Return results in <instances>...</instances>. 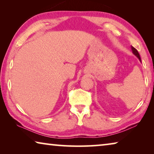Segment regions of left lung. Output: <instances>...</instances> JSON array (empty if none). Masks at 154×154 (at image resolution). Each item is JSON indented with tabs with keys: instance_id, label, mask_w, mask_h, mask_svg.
Masks as SVG:
<instances>
[{
	"instance_id": "obj_1",
	"label": "left lung",
	"mask_w": 154,
	"mask_h": 154,
	"mask_svg": "<svg viewBox=\"0 0 154 154\" xmlns=\"http://www.w3.org/2000/svg\"><path fill=\"white\" fill-rule=\"evenodd\" d=\"M131 49H132V53H133L134 55L136 56L137 58H139L140 62H141V60H140V55H139V52H138V51L134 48H133V47H132V46H131Z\"/></svg>"
}]
</instances>
